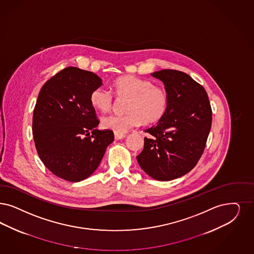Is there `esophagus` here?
<instances>
[{
	"instance_id": "esophagus-1",
	"label": "esophagus",
	"mask_w": 254,
	"mask_h": 254,
	"mask_svg": "<svg viewBox=\"0 0 254 254\" xmlns=\"http://www.w3.org/2000/svg\"><path fill=\"white\" fill-rule=\"evenodd\" d=\"M124 137H126V134L125 133H115V139L116 140H120V139H123Z\"/></svg>"
}]
</instances>
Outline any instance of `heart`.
Masks as SVG:
<instances>
[{"mask_svg": "<svg viewBox=\"0 0 254 254\" xmlns=\"http://www.w3.org/2000/svg\"><path fill=\"white\" fill-rule=\"evenodd\" d=\"M113 87L118 98L127 99L126 113L104 116L102 125L105 129L123 133L141 122L146 124L156 123L166 113L168 93L164 87L153 85L150 80L123 76L115 81ZM90 103L96 109L106 112L113 106V93L104 87H97L91 92Z\"/></svg>", "mask_w": 254, "mask_h": 254, "instance_id": "heart-1", "label": "heart"}]
</instances>
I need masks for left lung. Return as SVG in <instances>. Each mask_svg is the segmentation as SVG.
Returning a JSON list of instances; mask_svg holds the SVG:
<instances>
[{"mask_svg": "<svg viewBox=\"0 0 254 254\" xmlns=\"http://www.w3.org/2000/svg\"><path fill=\"white\" fill-rule=\"evenodd\" d=\"M150 75L165 85L169 103L158 123L146 130L144 149L137 162L150 177L170 181L197 165L212 124V109L205 89L190 76L173 69Z\"/></svg>", "mask_w": 254, "mask_h": 254, "instance_id": "obj_1", "label": "left lung"}]
</instances>
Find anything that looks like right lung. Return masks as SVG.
Segmentation results:
<instances>
[{"label": "right lung", "instance_id": "1", "mask_svg": "<svg viewBox=\"0 0 254 254\" xmlns=\"http://www.w3.org/2000/svg\"><path fill=\"white\" fill-rule=\"evenodd\" d=\"M102 79L68 66L41 87L33 114V136L38 156L51 172L68 182L89 177L114 141L111 130L96 129L99 120L90 103Z\"/></svg>", "mask_w": 254, "mask_h": 254}]
</instances>
